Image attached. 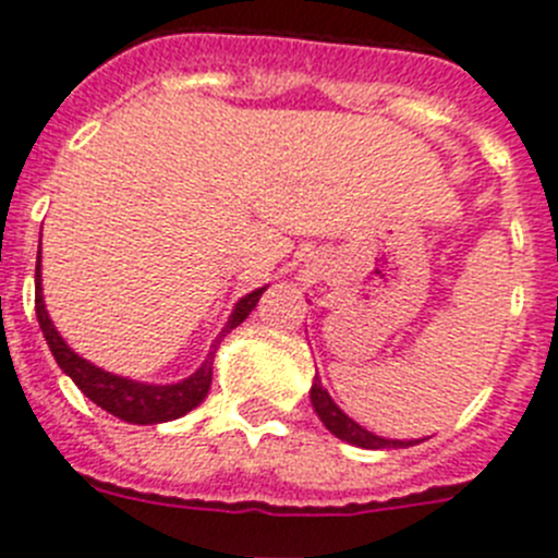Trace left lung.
Masks as SVG:
<instances>
[{"label": "left lung", "instance_id": "obj_1", "mask_svg": "<svg viewBox=\"0 0 558 558\" xmlns=\"http://www.w3.org/2000/svg\"><path fill=\"white\" fill-rule=\"evenodd\" d=\"M311 405H314L316 416L323 420L325 428L336 436V439L348 441V445H355V448H366V450H398V448H411L416 441L423 439H386V436L373 434V430H366L364 425H359L353 416H348L344 411L336 405V400L330 398L328 389L323 386L319 375H314V384H311Z\"/></svg>", "mask_w": 558, "mask_h": 558}]
</instances>
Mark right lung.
Wrapping results in <instances>:
<instances>
[{
  "instance_id": "right-lung-1",
  "label": "right lung",
  "mask_w": 558,
  "mask_h": 558,
  "mask_svg": "<svg viewBox=\"0 0 558 558\" xmlns=\"http://www.w3.org/2000/svg\"><path fill=\"white\" fill-rule=\"evenodd\" d=\"M264 291H267V286L250 291V294H244V298L233 305V314L228 316L225 328L219 330L217 341L210 344L208 359L197 366V373L178 380V384H142V380L108 373V369L92 364V361H85L83 355H77L69 348L66 341H63V336H60L58 328L52 325V319H49L47 305H44L41 253H38V260H35V314H38V325H41L44 339H47L54 361H58L60 369L77 384V389L83 391L85 398L94 400V403H97L99 409L108 411V414L119 416V420L133 425L169 423V420H178V416L189 414V411L197 409V405L203 403L205 395H208L210 389V375H214V353H217V348L222 344L225 336L247 319L250 311L255 308V303H258Z\"/></svg>"
}]
</instances>
